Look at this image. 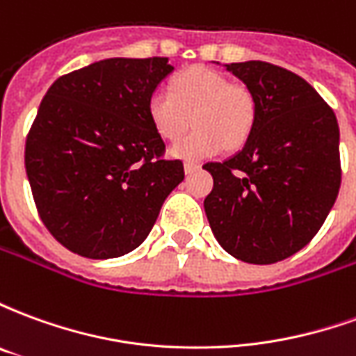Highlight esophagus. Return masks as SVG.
Returning a JSON list of instances; mask_svg holds the SVG:
<instances>
[{
    "instance_id": "esophagus-1",
    "label": "esophagus",
    "mask_w": 356,
    "mask_h": 356,
    "mask_svg": "<svg viewBox=\"0 0 356 356\" xmlns=\"http://www.w3.org/2000/svg\"><path fill=\"white\" fill-rule=\"evenodd\" d=\"M200 168H202L200 163L186 162L185 163V173H188V175H191V173H194V171H198V170H200Z\"/></svg>"
}]
</instances>
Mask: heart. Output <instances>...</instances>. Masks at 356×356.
<instances>
[{
  "mask_svg": "<svg viewBox=\"0 0 356 356\" xmlns=\"http://www.w3.org/2000/svg\"><path fill=\"white\" fill-rule=\"evenodd\" d=\"M147 110L152 127L165 140L179 139L193 116L196 129L171 148L175 158L191 162L219 154L225 145H246L257 120L254 93L208 66L179 72L170 89L156 88L148 97Z\"/></svg>",
  "mask_w": 356,
  "mask_h": 356,
  "instance_id": "1",
  "label": "heart"
}]
</instances>
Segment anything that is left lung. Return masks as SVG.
I'll return each mask as SVG.
<instances>
[{"label": "left lung", "mask_w": 356, "mask_h": 356, "mask_svg": "<svg viewBox=\"0 0 356 356\" xmlns=\"http://www.w3.org/2000/svg\"><path fill=\"white\" fill-rule=\"evenodd\" d=\"M227 70L254 93L257 120L238 154L204 165L213 177L204 209L225 252L270 265L307 246L328 217L341 185L339 127L298 74L263 60Z\"/></svg>", "instance_id": "1"}]
</instances>
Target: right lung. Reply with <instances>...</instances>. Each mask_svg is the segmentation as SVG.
<instances>
[{
	"mask_svg": "<svg viewBox=\"0 0 356 356\" xmlns=\"http://www.w3.org/2000/svg\"><path fill=\"white\" fill-rule=\"evenodd\" d=\"M171 70L165 57L106 58L60 76L43 97L24 165L40 219L74 254H129L185 179L147 110Z\"/></svg>",
	"mask_w": 356,
	"mask_h": 356,
	"instance_id": "add662e5",
	"label": "right lung"
}]
</instances>
